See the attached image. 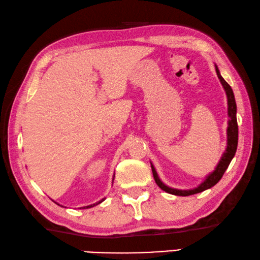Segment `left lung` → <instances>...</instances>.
<instances>
[{"label": "left lung", "mask_w": 260, "mask_h": 260, "mask_svg": "<svg viewBox=\"0 0 260 260\" xmlns=\"http://www.w3.org/2000/svg\"><path fill=\"white\" fill-rule=\"evenodd\" d=\"M216 66V73L218 79L220 80L221 85L224 86V89L226 91V95H227V105H229V126H227V147L226 151L222 154V156L220 158V161L218 162V165L216 167V169L213 170L210 175L207 176L206 180L203 183L200 184L198 187H195L193 189H176V188H171L169 186L165 185L161 181V179L158 178V176L156 174V170L154 166L151 163L152 166V171H153V176L154 179H155V183L157 184L158 187H160L162 190L165 192L172 194V195H179V197H188V195H193L197 193H201L203 190L211 188L212 186H215L218 181L221 179L222 175L225 174V171L227 168H229L230 163L232 161V158L234 157L236 148H238V139H239V127H238V120H236V103H235V98H234V93L233 90H232L231 85L227 83V82L222 79V76L220 75V72L218 70L217 65Z\"/></svg>", "instance_id": "obj_1"}]
</instances>
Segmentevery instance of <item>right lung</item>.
I'll return each mask as SVG.
<instances>
[{"mask_svg": "<svg viewBox=\"0 0 260 260\" xmlns=\"http://www.w3.org/2000/svg\"><path fill=\"white\" fill-rule=\"evenodd\" d=\"M114 177H115V176H114ZM113 180H114V178H113ZM104 201V199L102 200V201H99L98 203H95V204H99V203H102ZM95 204H91V206H88V207H84L83 209H88V208H92V207H94L95 206Z\"/></svg>", "mask_w": 260, "mask_h": 260, "instance_id": "add662e5", "label": "right lung"}]
</instances>
